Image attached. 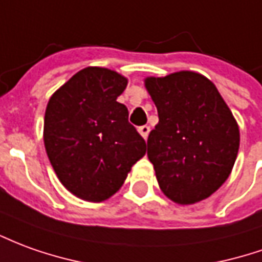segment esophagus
Returning <instances> with one entry per match:
<instances>
[{
  "label": "esophagus",
  "instance_id": "1",
  "mask_svg": "<svg viewBox=\"0 0 262 262\" xmlns=\"http://www.w3.org/2000/svg\"><path fill=\"white\" fill-rule=\"evenodd\" d=\"M149 132H150V127L147 125L140 126V127H139V133L142 135V137H143V139H146V137L149 136Z\"/></svg>",
  "mask_w": 262,
  "mask_h": 262
}]
</instances>
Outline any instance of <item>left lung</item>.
Instances as JSON below:
<instances>
[{
  "mask_svg": "<svg viewBox=\"0 0 262 262\" xmlns=\"http://www.w3.org/2000/svg\"><path fill=\"white\" fill-rule=\"evenodd\" d=\"M144 86L159 113L147 139L159 187L182 206L207 199L238 155L239 129L230 107L213 82L193 71L149 76Z\"/></svg>",
  "mask_w": 262,
  "mask_h": 262,
  "instance_id": "obj_1",
  "label": "left lung"
}]
</instances>
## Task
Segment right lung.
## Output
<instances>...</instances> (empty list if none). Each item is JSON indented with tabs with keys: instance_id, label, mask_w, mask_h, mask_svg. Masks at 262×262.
Returning <instances> with one entry per match:
<instances>
[{
	"instance_id": "add662e5",
	"label": "right lung",
	"mask_w": 262,
	"mask_h": 262,
	"mask_svg": "<svg viewBox=\"0 0 262 262\" xmlns=\"http://www.w3.org/2000/svg\"><path fill=\"white\" fill-rule=\"evenodd\" d=\"M127 78L107 68L88 67L51 96L43 144L59 182L82 200L100 203L125 183L146 155V142L119 103Z\"/></svg>"
}]
</instances>
